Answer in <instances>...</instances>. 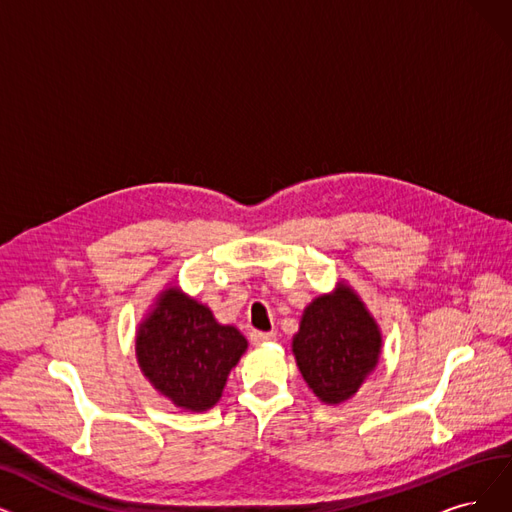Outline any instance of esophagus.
Masks as SVG:
<instances>
[{"label":"esophagus","mask_w":512,"mask_h":512,"mask_svg":"<svg viewBox=\"0 0 512 512\" xmlns=\"http://www.w3.org/2000/svg\"><path fill=\"white\" fill-rule=\"evenodd\" d=\"M250 340L254 342V344H264V342H273V340H277V334L275 332H252L250 334Z\"/></svg>","instance_id":"34e87169"}]
</instances>
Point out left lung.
Instances as JSON below:
<instances>
[{"instance_id": "obj_1", "label": "left lung", "mask_w": 512, "mask_h": 512, "mask_svg": "<svg viewBox=\"0 0 512 512\" xmlns=\"http://www.w3.org/2000/svg\"><path fill=\"white\" fill-rule=\"evenodd\" d=\"M296 365L321 403L349 401L372 376L382 355V332L346 281L306 304L292 338Z\"/></svg>"}]
</instances>
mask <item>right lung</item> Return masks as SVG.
Returning <instances> with one entry per match:
<instances>
[{"label":"right lung","instance_id":"1","mask_svg":"<svg viewBox=\"0 0 512 512\" xmlns=\"http://www.w3.org/2000/svg\"><path fill=\"white\" fill-rule=\"evenodd\" d=\"M245 351L248 340L235 325L218 323L208 304L174 283L157 294L136 330L142 376L187 412H206L220 401Z\"/></svg>","mask_w":512,"mask_h":512}]
</instances>
